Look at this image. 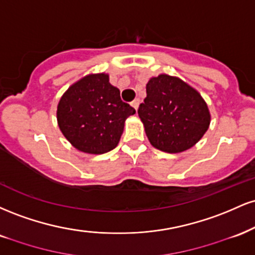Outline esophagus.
I'll use <instances>...</instances> for the list:
<instances>
[{
    "label": "esophagus",
    "instance_id": "1",
    "mask_svg": "<svg viewBox=\"0 0 255 255\" xmlns=\"http://www.w3.org/2000/svg\"><path fill=\"white\" fill-rule=\"evenodd\" d=\"M139 104H140V99H137V98L134 99V101L130 103L131 107H133L135 110H137V108H139Z\"/></svg>",
    "mask_w": 255,
    "mask_h": 255
}]
</instances>
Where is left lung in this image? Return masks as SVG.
I'll use <instances>...</instances> for the list:
<instances>
[{"label": "left lung", "instance_id": "obj_1", "mask_svg": "<svg viewBox=\"0 0 255 255\" xmlns=\"http://www.w3.org/2000/svg\"><path fill=\"white\" fill-rule=\"evenodd\" d=\"M146 93L137 114L153 147L178 153L194 146L209 129L211 115L206 102L180 78H151Z\"/></svg>", "mask_w": 255, "mask_h": 255}]
</instances>
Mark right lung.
Wrapping results in <instances>:
<instances>
[{
    "label": "right lung",
    "mask_w": 255,
    "mask_h": 255,
    "mask_svg": "<svg viewBox=\"0 0 255 255\" xmlns=\"http://www.w3.org/2000/svg\"><path fill=\"white\" fill-rule=\"evenodd\" d=\"M135 110L120 97L104 73L73 84L57 105V124L66 139L85 153L102 154L118 146L125 122Z\"/></svg>",
    "instance_id": "obj_1"
}]
</instances>
